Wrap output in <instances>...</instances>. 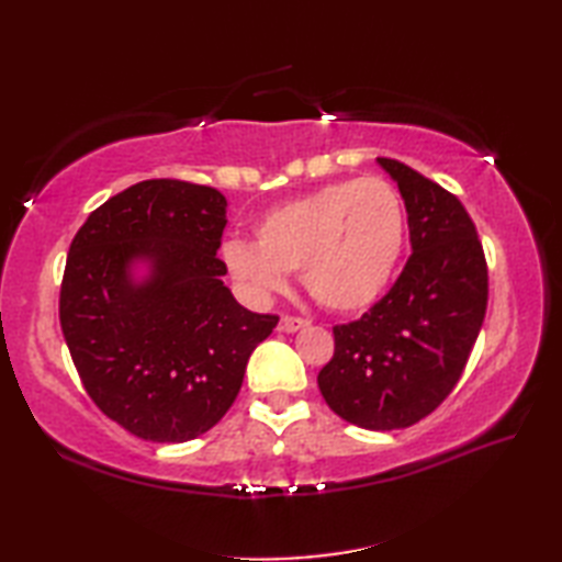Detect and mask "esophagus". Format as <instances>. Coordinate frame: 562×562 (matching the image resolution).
Listing matches in <instances>:
<instances>
[{"label": "esophagus", "instance_id": "34e87169", "mask_svg": "<svg viewBox=\"0 0 562 562\" xmlns=\"http://www.w3.org/2000/svg\"><path fill=\"white\" fill-rule=\"evenodd\" d=\"M306 324H308V321H306V318H302V316H290V314H284V316L280 318L278 328H280L282 333H294V330L304 328Z\"/></svg>", "mask_w": 562, "mask_h": 562}]
</instances>
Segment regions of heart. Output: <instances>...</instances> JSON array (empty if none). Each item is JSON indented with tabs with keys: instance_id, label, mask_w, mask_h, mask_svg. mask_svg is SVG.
Returning <instances> with one entry per match:
<instances>
[{
	"instance_id": "1",
	"label": "heart",
	"mask_w": 562,
	"mask_h": 562,
	"mask_svg": "<svg viewBox=\"0 0 562 562\" xmlns=\"http://www.w3.org/2000/svg\"><path fill=\"white\" fill-rule=\"evenodd\" d=\"M405 241V210L386 178L326 183L272 207L256 224V246L232 241L224 260L254 294L300 272L306 292L336 314L372 306L386 290Z\"/></svg>"
}]
</instances>
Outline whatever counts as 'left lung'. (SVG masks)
<instances>
[{
	"label": "left lung",
	"instance_id": "left-lung-1",
	"mask_svg": "<svg viewBox=\"0 0 562 562\" xmlns=\"http://www.w3.org/2000/svg\"><path fill=\"white\" fill-rule=\"evenodd\" d=\"M413 254L391 290L357 321L333 326L318 389L364 429H401L437 411L459 384L487 308V262L461 200L396 159Z\"/></svg>",
	"mask_w": 562,
	"mask_h": 562
}]
</instances>
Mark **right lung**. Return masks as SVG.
Listing matches in <instances>:
<instances>
[{"mask_svg": "<svg viewBox=\"0 0 562 562\" xmlns=\"http://www.w3.org/2000/svg\"><path fill=\"white\" fill-rule=\"evenodd\" d=\"M226 200L210 186L149 178L105 200L71 238L59 326L89 398L139 439L188 441L217 425L246 362L280 316L224 288ZM155 272L133 285L126 266Z\"/></svg>", "mask_w": 562, "mask_h": 562, "instance_id": "add662e5", "label": "right lung"}]
</instances>
